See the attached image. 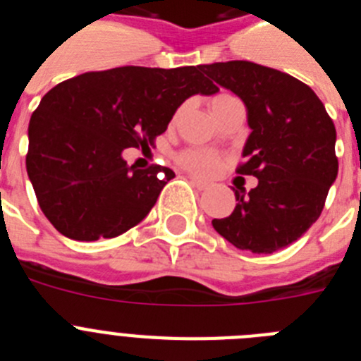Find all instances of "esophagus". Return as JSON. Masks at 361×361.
Wrapping results in <instances>:
<instances>
[{
  "instance_id": "obj_1",
  "label": "esophagus",
  "mask_w": 361,
  "mask_h": 361,
  "mask_svg": "<svg viewBox=\"0 0 361 361\" xmlns=\"http://www.w3.org/2000/svg\"><path fill=\"white\" fill-rule=\"evenodd\" d=\"M188 178H190V183L193 184V186H195L197 190H206V188L209 186V184L206 183V180H202V178L195 177V175H188Z\"/></svg>"
}]
</instances>
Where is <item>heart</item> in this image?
Listing matches in <instances>:
<instances>
[{"label": "heart", "instance_id": "1", "mask_svg": "<svg viewBox=\"0 0 361 361\" xmlns=\"http://www.w3.org/2000/svg\"><path fill=\"white\" fill-rule=\"evenodd\" d=\"M229 99H235L228 94H219L212 99V103H209V108L216 110L220 104L228 103ZM178 162L190 171H195L199 175H213L220 170V166H222V157H220L219 153L213 152V149H202V148H193V149H186L178 155Z\"/></svg>", "mask_w": 361, "mask_h": 361}]
</instances>
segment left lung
<instances>
[{
  "label": "left lung",
  "mask_w": 361,
  "mask_h": 361,
  "mask_svg": "<svg viewBox=\"0 0 361 361\" xmlns=\"http://www.w3.org/2000/svg\"><path fill=\"white\" fill-rule=\"evenodd\" d=\"M200 70L245 104L251 133L237 171L258 178L247 193L235 191L237 206L213 228L238 250H283L317 222L336 180L333 119L307 85L280 70L251 61Z\"/></svg>",
  "instance_id": "left-lung-1"
}]
</instances>
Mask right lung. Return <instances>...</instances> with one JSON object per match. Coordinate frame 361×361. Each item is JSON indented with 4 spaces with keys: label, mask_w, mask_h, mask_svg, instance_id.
I'll use <instances>...</instances> for the list:
<instances>
[{
    "label": "right lung",
    "mask_w": 361,
    "mask_h": 361,
    "mask_svg": "<svg viewBox=\"0 0 361 361\" xmlns=\"http://www.w3.org/2000/svg\"><path fill=\"white\" fill-rule=\"evenodd\" d=\"M216 92L200 66H121L54 86L28 124L27 173L41 212L73 240L139 224L175 173L128 166L124 148L152 145L188 97Z\"/></svg>",
    "instance_id": "add662e5"
}]
</instances>
